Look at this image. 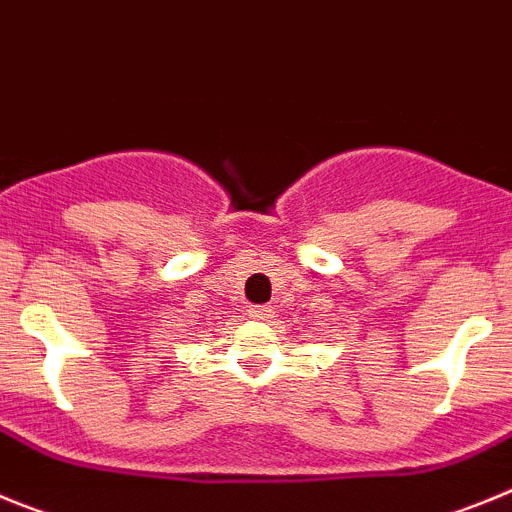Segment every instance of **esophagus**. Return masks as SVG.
I'll return each mask as SVG.
<instances>
[{
  "label": "esophagus",
  "mask_w": 512,
  "mask_h": 512,
  "mask_svg": "<svg viewBox=\"0 0 512 512\" xmlns=\"http://www.w3.org/2000/svg\"><path fill=\"white\" fill-rule=\"evenodd\" d=\"M248 315H251L253 320H266V318H271V307L269 305H253L251 310H248Z\"/></svg>",
  "instance_id": "1"
}]
</instances>
